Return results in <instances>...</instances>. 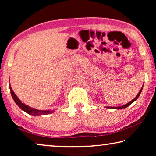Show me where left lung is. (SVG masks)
Listing matches in <instances>:
<instances>
[{
    "label": "left lung",
    "instance_id": "1",
    "mask_svg": "<svg viewBox=\"0 0 156 156\" xmlns=\"http://www.w3.org/2000/svg\"><path fill=\"white\" fill-rule=\"evenodd\" d=\"M142 88H143V85H142V87L141 89H140V91H139V93H138V95H137V96H136L135 98H133V100H131V101L129 102L128 103H126V104L124 105H122V106H119V107H106L105 108H107V109H125V108H126L127 107H129V105H130L131 104L133 103V102H135L136 100L138 98L139 96H140V94H141V91H142Z\"/></svg>",
    "mask_w": 156,
    "mask_h": 156
}]
</instances>
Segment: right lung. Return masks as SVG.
I'll use <instances>...</instances> for the list:
<instances>
[{"mask_svg":"<svg viewBox=\"0 0 156 156\" xmlns=\"http://www.w3.org/2000/svg\"><path fill=\"white\" fill-rule=\"evenodd\" d=\"M9 89H10V91H11V95L12 96V98L14 99V102H16V104L23 111H24L25 112L27 113L28 114L34 115V116H38V115H47V114H51V113H53L55 112V109H54V110H51V109L39 110V109H34V108L28 106V105H25V103H23V102L21 101L19 98H18L16 95L15 94L14 91L12 90L10 84H9Z\"/></svg>","mask_w":156,"mask_h":156,"instance_id":"obj_1","label":"right lung"}]
</instances>
